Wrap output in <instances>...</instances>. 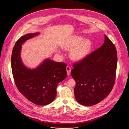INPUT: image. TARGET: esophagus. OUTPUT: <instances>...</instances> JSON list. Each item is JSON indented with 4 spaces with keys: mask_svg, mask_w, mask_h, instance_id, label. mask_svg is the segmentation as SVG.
<instances>
[{
    "mask_svg": "<svg viewBox=\"0 0 129 129\" xmlns=\"http://www.w3.org/2000/svg\"><path fill=\"white\" fill-rule=\"evenodd\" d=\"M66 70H67V75L69 76L70 75V72H71V68L69 66H67L66 67Z\"/></svg>",
    "mask_w": 129,
    "mask_h": 129,
    "instance_id": "obj_1",
    "label": "esophagus"
}]
</instances>
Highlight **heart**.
I'll list each match as a JSON object with an SVG mask.
<instances>
[{"instance_id": "heart-1", "label": "heart", "mask_w": 129, "mask_h": 129, "mask_svg": "<svg viewBox=\"0 0 129 129\" xmlns=\"http://www.w3.org/2000/svg\"><path fill=\"white\" fill-rule=\"evenodd\" d=\"M81 36H73L62 45L64 49L70 50V57L75 61H80L85 58L90 52L92 43L90 40H83Z\"/></svg>"}]
</instances>
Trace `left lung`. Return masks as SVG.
<instances>
[{
    "label": "left lung",
    "mask_w": 129,
    "mask_h": 129,
    "mask_svg": "<svg viewBox=\"0 0 129 129\" xmlns=\"http://www.w3.org/2000/svg\"><path fill=\"white\" fill-rule=\"evenodd\" d=\"M117 61L116 47L105 35L101 47L73 64L71 75L76 82L75 95L79 104L93 106L109 94L115 81Z\"/></svg>",
    "instance_id": "obj_1"
}]
</instances>
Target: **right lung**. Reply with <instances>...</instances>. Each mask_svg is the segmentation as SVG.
Instances as JSON below:
<instances>
[{
  "label": "right lung",
  "mask_w": 129,
  "mask_h": 129,
  "mask_svg": "<svg viewBox=\"0 0 129 129\" xmlns=\"http://www.w3.org/2000/svg\"><path fill=\"white\" fill-rule=\"evenodd\" d=\"M39 33L26 34L16 42L13 49L11 67L17 88L35 104L44 106L51 103L57 95L58 84L67 77L66 64L45 60L34 69L26 68L20 58L22 44Z\"/></svg>",
  "instance_id": "1"
}]
</instances>
